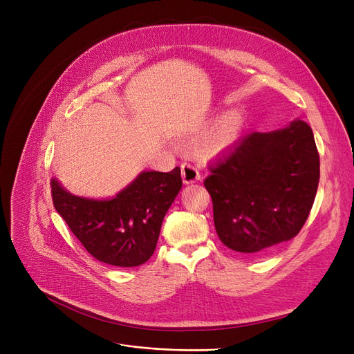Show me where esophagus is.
<instances>
[{
    "instance_id": "esophagus-1",
    "label": "esophagus",
    "mask_w": 354,
    "mask_h": 354,
    "mask_svg": "<svg viewBox=\"0 0 354 354\" xmlns=\"http://www.w3.org/2000/svg\"><path fill=\"white\" fill-rule=\"evenodd\" d=\"M180 169H182L183 183H194L195 180L199 179V171L196 166H194L191 163H182Z\"/></svg>"
}]
</instances>
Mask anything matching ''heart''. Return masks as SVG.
Segmentation results:
<instances>
[{
  "mask_svg": "<svg viewBox=\"0 0 354 354\" xmlns=\"http://www.w3.org/2000/svg\"><path fill=\"white\" fill-rule=\"evenodd\" d=\"M241 126H243V118H241L238 111L227 113L218 122L208 140L203 145V155L216 156L224 152L225 149H228L236 140L241 132Z\"/></svg>",
  "mask_w": 354,
  "mask_h": 354,
  "instance_id": "obj_1",
  "label": "heart"
}]
</instances>
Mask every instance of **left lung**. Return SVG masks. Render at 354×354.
Segmentation results:
<instances>
[{
  "label": "left lung",
  "instance_id": "1",
  "mask_svg": "<svg viewBox=\"0 0 354 354\" xmlns=\"http://www.w3.org/2000/svg\"><path fill=\"white\" fill-rule=\"evenodd\" d=\"M219 239L238 252H261L292 239L306 224L320 180L311 127L295 120L271 133L252 132L209 166Z\"/></svg>",
  "mask_w": 354,
  "mask_h": 354
}]
</instances>
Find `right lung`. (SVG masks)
I'll use <instances>...</instances> for the list:
<instances>
[{"label": "right lung", "mask_w": 354, "mask_h": 354, "mask_svg": "<svg viewBox=\"0 0 354 354\" xmlns=\"http://www.w3.org/2000/svg\"><path fill=\"white\" fill-rule=\"evenodd\" d=\"M182 188L180 169L143 172L116 198L93 201L51 180L53 205L82 245L99 261L136 267L152 257L162 221Z\"/></svg>", "instance_id": "right-lung-1"}]
</instances>
